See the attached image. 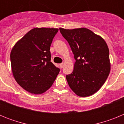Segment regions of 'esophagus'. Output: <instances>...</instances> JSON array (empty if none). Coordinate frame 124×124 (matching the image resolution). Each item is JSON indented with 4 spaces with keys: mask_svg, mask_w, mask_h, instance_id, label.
<instances>
[{
    "mask_svg": "<svg viewBox=\"0 0 124 124\" xmlns=\"http://www.w3.org/2000/svg\"><path fill=\"white\" fill-rule=\"evenodd\" d=\"M60 68H63V66H64V63H61V64H60Z\"/></svg>",
    "mask_w": 124,
    "mask_h": 124,
    "instance_id": "1",
    "label": "esophagus"
}]
</instances>
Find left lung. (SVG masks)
<instances>
[{
  "label": "left lung",
  "instance_id": "left-lung-1",
  "mask_svg": "<svg viewBox=\"0 0 124 124\" xmlns=\"http://www.w3.org/2000/svg\"><path fill=\"white\" fill-rule=\"evenodd\" d=\"M74 54L71 74L66 76L70 88L78 96L87 97L104 84L110 70L109 51L102 38L86 28H60Z\"/></svg>",
  "mask_w": 124,
  "mask_h": 124
}]
</instances>
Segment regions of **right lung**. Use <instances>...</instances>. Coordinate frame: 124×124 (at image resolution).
<instances>
[{"label": "right lung", "instance_id": "right-lung-1", "mask_svg": "<svg viewBox=\"0 0 124 124\" xmlns=\"http://www.w3.org/2000/svg\"><path fill=\"white\" fill-rule=\"evenodd\" d=\"M58 31V28H33L11 51L14 77L29 93H45L52 86L60 72V69L51 62L50 53V46Z\"/></svg>", "mask_w": 124, "mask_h": 124}]
</instances>
